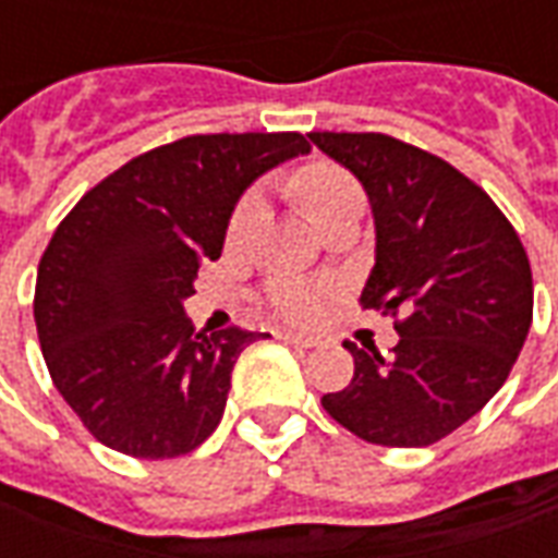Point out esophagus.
I'll return each instance as SVG.
<instances>
[{"instance_id": "esophagus-1", "label": "esophagus", "mask_w": 558, "mask_h": 558, "mask_svg": "<svg viewBox=\"0 0 558 558\" xmlns=\"http://www.w3.org/2000/svg\"><path fill=\"white\" fill-rule=\"evenodd\" d=\"M278 338L292 343V347H299V350H314V347H319V340L316 338H307V335H292V331H280Z\"/></svg>"}]
</instances>
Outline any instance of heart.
<instances>
[{
  "mask_svg": "<svg viewBox=\"0 0 558 558\" xmlns=\"http://www.w3.org/2000/svg\"><path fill=\"white\" fill-rule=\"evenodd\" d=\"M292 187H295V194H299V199L307 208L311 220L323 218L326 211L338 206L343 196L359 194V184H355L350 172L340 170L338 163H328V160L307 163L295 175ZM259 215H263V194L259 191H247L239 199V206H235L230 218L232 242L244 239L251 232V227L259 220ZM328 295H331V287H326V283H314V280H278V283L268 287L266 302L280 319L295 323V326H307V323L319 319Z\"/></svg>",
  "mask_w": 558,
  "mask_h": 558,
  "instance_id": "1",
  "label": "heart"
}]
</instances>
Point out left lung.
<instances>
[{
	"instance_id": "8db88e82",
	"label": "left lung",
	"mask_w": 558,
	"mask_h": 558,
	"mask_svg": "<svg viewBox=\"0 0 558 558\" xmlns=\"http://www.w3.org/2000/svg\"><path fill=\"white\" fill-rule=\"evenodd\" d=\"M362 182L376 263L362 307L398 316V347H343L355 374L323 407L359 439L421 448L466 424L511 374L532 326V268L520 235L448 160L386 134H307Z\"/></svg>"
}]
</instances>
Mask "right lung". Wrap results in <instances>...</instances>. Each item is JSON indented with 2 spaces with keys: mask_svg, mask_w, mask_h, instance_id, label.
<instances>
[{
  "mask_svg": "<svg viewBox=\"0 0 558 558\" xmlns=\"http://www.w3.org/2000/svg\"><path fill=\"white\" fill-rule=\"evenodd\" d=\"M307 151L295 131L182 137L110 172L56 227L35 326L53 386L98 442L167 460L215 433L232 367L263 331H196L182 302L247 184Z\"/></svg>",
  "mask_w": 558,
  "mask_h": 558,
  "instance_id": "add662e5",
  "label": "right lung"
}]
</instances>
